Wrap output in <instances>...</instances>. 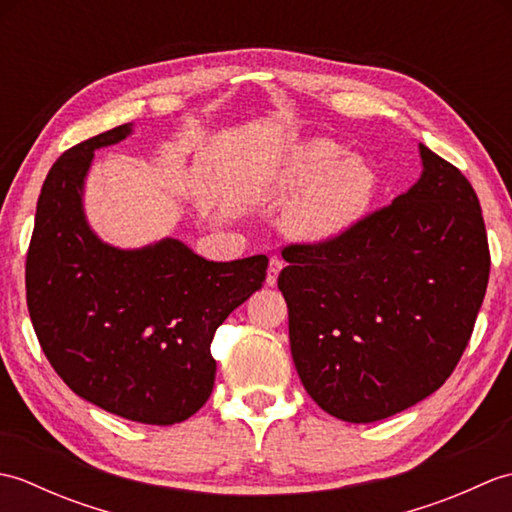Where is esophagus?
<instances>
[{"label":"esophagus","instance_id":"esophagus-1","mask_svg":"<svg viewBox=\"0 0 512 512\" xmlns=\"http://www.w3.org/2000/svg\"><path fill=\"white\" fill-rule=\"evenodd\" d=\"M281 268H284V262H281L279 257H270L268 273H266V284H268V286H275V284H277V277H279V273H281Z\"/></svg>","mask_w":512,"mask_h":512}]
</instances>
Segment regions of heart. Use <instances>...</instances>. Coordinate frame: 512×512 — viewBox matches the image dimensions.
<instances>
[{"mask_svg": "<svg viewBox=\"0 0 512 512\" xmlns=\"http://www.w3.org/2000/svg\"><path fill=\"white\" fill-rule=\"evenodd\" d=\"M376 171L332 138H308L290 147L268 180L275 202H296L284 213V231L303 244L343 237L365 215L376 193Z\"/></svg>", "mask_w": 512, "mask_h": 512, "instance_id": "b5f03b06", "label": "heart"}]
</instances>
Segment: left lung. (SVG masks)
<instances>
[{"label":"left lung","mask_w":512,"mask_h":512,"mask_svg":"<svg viewBox=\"0 0 512 512\" xmlns=\"http://www.w3.org/2000/svg\"><path fill=\"white\" fill-rule=\"evenodd\" d=\"M420 178L334 242L288 246L277 286L310 398L365 424L431 396L458 365L488 284L486 228L462 173L422 143Z\"/></svg>","instance_id":"obj_1"}]
</instances>
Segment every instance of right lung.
<instances>
[{"label": "right lung", "instance_id": "obj_1", "mask_svg": "<svg viewBox=\"0 0 512 512\" xmlns=\"http://www.w3.org/2000/svg\"><path fill=\"white\" fill-rule=\"evenodd\" d=\"M127 123L68 149L37 202L26 299L43 354L76 396L143 424L191 418L215 383L211 341L262 288L268 257L211 262L165 237L103 242L85 215L94 151L132 136Z\"/></svg>", "mask_w": 512, "mask_h": 512}]
</instances>
